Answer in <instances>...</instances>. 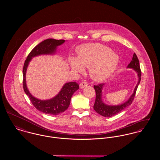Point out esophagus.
<instances>
[{
  "label": "esophagus",
  "instance_id": "obj_1",
  "mask_svg": "<svg viewBox=\"0 0 160 160\" xmlns=\"http://www.w3.org/2000/svg\"><path fill=\"white\" fill-rule=\"evenodd\" d=\"M88 85V82H86V81H83V82H81V83H80V84H79V87H80L81 88H84L86 87Z\"/></svg>",
  "mask_w": 160,
  "mask_h": 160
}]
</instances>
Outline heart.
Segmentation results:
<instances>
[{
  "label": "heart",
  "mask_w": 160,
  "mask_h": 160,
  "mask_svg": "<svg viewBox=\"0 0 160 160\" xmlns=\"http://www.w3.org/2000/svg\"><path fill=\"white\" fill-rule=\"evenodd\" d=\"M78 58L71 57L69 63L72 71L82 72L84 67H89V74L96 81L110 78L117 68L119 57L107 46L100 44H86L77 50Z\"/></svg>",
  "instance_id": "b5f03b06"
}]
</instances>
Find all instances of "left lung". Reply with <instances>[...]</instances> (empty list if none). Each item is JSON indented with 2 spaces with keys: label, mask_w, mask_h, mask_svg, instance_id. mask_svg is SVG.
Instances as JSON below:
<instances>
[{
  "label": "left lung",
  "mask_w": 160,
  "mask_h": 160,
  "mask_svg": "<svg viewBox=\"0 0 160 160\" xmlns=\"http://www.w3.org/2000/svg\"><path fill=\"white\" fill-rule=\"evenodd\" d=\"M128 68L134 69V71L137 72L138 76V82L134 89L133 93L131 95L130 98L124 103L118 105H108L105 104L102 100V89L104 86V84H99L97 86H94V89L96 93V98L95 102L93 105L94 110L99 114L104 116V117H112L115 114H118L121 112L127 107L131 105L133 102V100L135 97V94L137 91L138 86L140 82L141 79V71L139 65V61L137 58L136 54L134 53L133 55L132 59L130 63L128 65Z\"/></svg>",
  "instance_id": "obj_1"
}]
</instances>
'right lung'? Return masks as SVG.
<instances>
[{
  "label": "right lung",
  "instance_id": "right-lung-1",
  "mask_svg": "<svg viewBox=\"0 0 160 160\" xmlns=\"http://www.w3.org/2000/svg\"><path fill=\"white\" fill-rule=\"evenodd\" d=\"M65 40L47 39L36 46L28 55L24 62L23 69V86L24 91L29 98L32 104L39 111L46 114L57 115L64 112L68 108L72 94L79 88L76 82L65 83L60 92L53 98L42 100L33 97L29 92L26 83V72L29 63L31 59L41 55H53L57 47L63 44Z\"/></svg>",
  "mask_w": 160,
  "mask_h": 160
}]
</instances>
